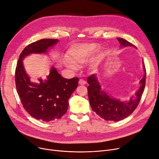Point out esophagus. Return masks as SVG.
I'll return each instance as SVG.
<instances>
[{
	"label": "esophagus",
	"mask_w": 159,
	"mask_h": 159,
	"mask_svg": "<svg viewBox=\"0 0 159 159\" xmlns=\"http://www.w3.org/2000/svg\"><path fill=\"white\" fill-rule=\"evenodd\" d=\"M86 83V82L83 79H80L79 81V85H84Z\"/></svg>",
	"instance_id": "esophagus-1"
}]
</instances>
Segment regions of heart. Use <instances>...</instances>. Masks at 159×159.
Segmentation results:
<instances>
[{"instance_id":"b5f03b06","label":"heart","mask_w":159,"mask_h":159,"mask_svg":"<svg viewBox=\"0 0 159 159\" xmlns=\"http://www.w3.org/2000/svg\"><path fill=\"white\" fill-rule=\"evenodd\" d=\"M99 48V45L94 43L75 45L69 50L68 58H64V63L72 70H77V66H80L90 61ZM104 56V52L99 51L94 58V63L98 62Z\"/></svg>"}]
</instances>
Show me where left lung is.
I'll return each mask as SVG.
<instances>
[{
    "label": "left lung",
    "mask_w": 159,
    "mask_h": 159,
    "mask_svg": "<svg viewBox=\"0 0 159 159\" xmlns=\"http://www.w3.org/2000/svg\"><path fill=\"white\" fill-rule=\"evenodd\" d=\"M121 47H136L129 41L121 38H117ZM143 62V61H142ZM144 75L140 80V86L135 94L130 97L128 101H121L118 98L108 95L102 89L96 74H93L88 78L89 84L88 87V98L90 106L93 110L101 118L107 121H118L126 118L133 112L139 105L142 95L146 85V71L143 63H142Z\"/></svg>",
    "instance_id": "1"
}]
</instances>
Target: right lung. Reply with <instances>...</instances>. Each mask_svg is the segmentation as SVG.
Here are the masks:
<instances>
[{"label": "right lung", "mask_w": 159, "mask_h": 159, "mask_svg": "<svg viewBox=\"0 0 159 159\" xmlns=\"http://www.w3.org/2000/svg\"><path fill=\"white\" fill-rule=\"evenodd\" d=\"M59 42L57 39H42L26 47L20 53L16 70V84L23 107L32 117L43 121L60 119L69 107L68 100L78 86L79 78L67 79L51 66L47 79L32 82L26 72L24 59L32 54H48Z\"/></svg>", "instance_id": "add662e5"}]
</instances>
